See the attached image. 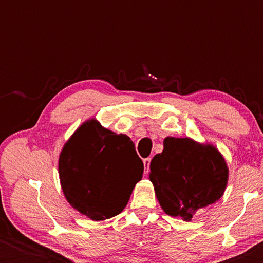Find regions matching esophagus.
<instances>
[{
  "label": "esophagus",
  "instance_id": "1",
  "mask_svg": "<svg viewBox=\"0 0 263 263\" xmlns=\"http://www.w3.org/2000/svg\"><path fill=\"white\" fill-rule=\"evenodd\" d=\"M143 165H145V174L147 175L149 171V165H151V158H146L143 159Z\"/></svg>",
  "mask_w": 263,
  "mask_h": 263
}]
</instances>
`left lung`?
<instances>
[{
	"mask_svg": "<svg viewBox=\"0 0 263 263\" xmlns=\"http://www.w3.org/2000/svg\"><path fill=\"white\" fill-rule=\"evenodd\" d=\"M149 168L160 207L183 221L217 202L229 181L228 163L217 147L190 138H165L163 152L153 157Z\"/></svg>",
	"mask_w": 263,
	"mask_h": 263,
	"instance_id": "left-lung-1",
	"label": "left lung"
}]
</instances>
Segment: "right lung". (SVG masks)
I'll use <instances>...</instances> for the list:
<instances>
[{
	"mask_svg": "<svg viewBox=\"0 0 263 263\" xmlns=\"http://www.w3.org/2000/svg\"><path fill=\"white\" fill-rule=\"evenodd\" d=\"M142 174L143 163L130 138L104 128L96 118L71 134L59 157L64 197L93 221L120 214Z\"/></svg>",
	"mask_w": 263,
	"mask_h": 263,
	"instance_id": "obj_1",
	"label": "right lung"
}]
</instances>
